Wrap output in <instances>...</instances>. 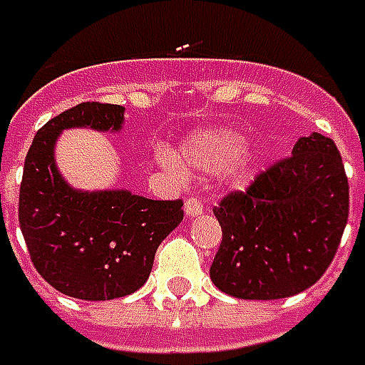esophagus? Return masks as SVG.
<instances>
[{
	"label": "esophagus",
	"instance_id": "1",
	"mask_svg": "<svg viewBox=\"0 0 365 365\" xmlns=\"http://www.w3.org/2000/svg\"><path fill=\"white\" fill-rule=\"evenodd\" d=\"M185 211H187L189 217L201 215L205 211V203L201 199H197V197H190V199H187V203H185Z\"/></svg>",
	"mask_w": 365,
	"mask_h": 365
}]
</instances>
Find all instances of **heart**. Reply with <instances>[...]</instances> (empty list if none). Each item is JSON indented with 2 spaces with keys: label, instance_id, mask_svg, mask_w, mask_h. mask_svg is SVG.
<instances>
[{
  "label": "heart",
  "instance_id": "obj_1",
  "mask_svg": "<svg viewBox=\"0 0 365 365\" xmlns=\"http://www.w3.org/2000/svg\"><path fill=\"white\" fill-rule=\"evenodd\" d=\"M244 150L245 140L242 133L219 130V132H199L190 135L180 154L197 170L223 173L242 156ZM166 164L175 168L170 160H166Z\"/></svg>",
  "mask_w": 365,
  "mask_h": 365
}]
</instances>
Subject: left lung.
I'll return each instance as SVG.
<instances>
[{
	"mask_svg": "<svg viewBox=\"0 0 365 365\" xmlns=\"http://www.w3.org/2000/svg\"><path fill=\"white\" fill-rule=\"evenodd\" d=\"M221 244L213 284L235 299L274 301L299 294L329 268L349 215V182L331 138L311 133L245 190L213 209Z\"/></svg>",
	"mask_w": 365,
	"mask_h": 365,
	"instance_id": "obj_1",
	"label": "left lung"
}]
</instances>
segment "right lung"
I'll return each mask as SVG.
<instances>
[{
    "label": "right lung",
    "mask_w": 365,
    "mask_h": 365,
    "mask_svg": "<svg viewBox=\"0 0 365 365\" xmlns=\"http://www.w3.org/2000/svg\"><path fill=\"white\" fill-rule=\"evenodd\" d=\"M123 107L78 103L46 121L28 150L18 219L38 274L66 297L111 301L150 276L162 240L182 221V201H154L130 190L71 189L54 164L66 128L121 130Z\"/></svg>",
    "instance_id": "right-lung-1"
}]
</instances>
